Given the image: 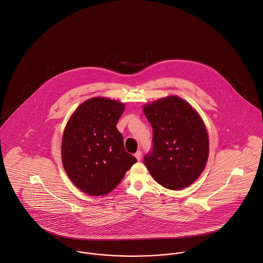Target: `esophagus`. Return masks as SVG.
Returning <instances> with one entry per match:
<instances>
[{
    "label": "esophagus",
    "instance_id": "esophagus-1",
    "mask_svg": "<svg viewBox=\"0 0 263 263\" xmlns=\"http://www.w3.org/2000/svg\"><path fill=\"white\" fill-rule=\"evenodd\" d=\"M135 157H136V159H137L138 161L141 160V158H142V153H141L140 150H138V151L135 153Z\"/></svg>",
    "mask_w": 263,
    "mask_h": 263
}]
</instances>
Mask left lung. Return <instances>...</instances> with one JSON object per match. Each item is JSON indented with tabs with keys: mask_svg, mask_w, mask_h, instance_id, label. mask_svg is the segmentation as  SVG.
<instances>
[{
	"mask_svg": "<svg viewBox=\"0 0 263 263\" xmlns=\"http://www.w3.org/2000/svg\"><path fill=\"white\" fill-rule=\"evenodd\" d=\"M153 130V147L144 157L152 177L170 190L192 184L204 171L209 138L204 122L184 100L170 96L143 107Z\"/></svg>",
	"mask_w": 263,
	"mask_h": 263,
	"instance_id": "1",
	"label": "left lung"
}]
</instances>
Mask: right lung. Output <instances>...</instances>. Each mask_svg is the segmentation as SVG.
Here are the masks:
<instances>
[{"instance_id":"1","label":"right lung","mask_w":263,"mask_h":263,"mask_svg":"<svg viewBox=\"0 0 263 263\" xmlns=\"http://www.w3.org/2000/svg\"><path fill=\"white\" fill-rule=\"evenodd\" d=\"M125 106L108 98H91L69 118L61 142L63 167L82 192L105 196L121 182L137 159L126 152L116 128Z\"/></svg>"}]
</instances>
